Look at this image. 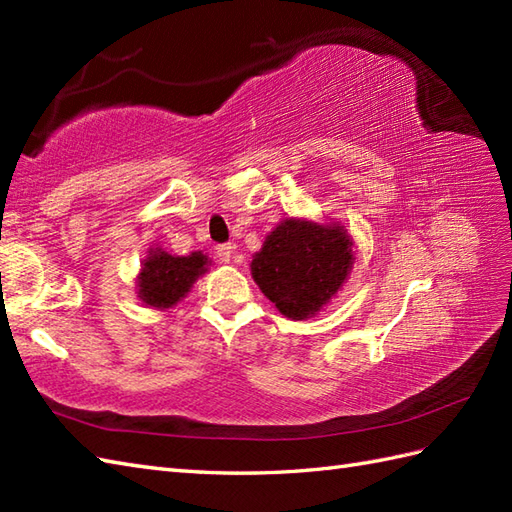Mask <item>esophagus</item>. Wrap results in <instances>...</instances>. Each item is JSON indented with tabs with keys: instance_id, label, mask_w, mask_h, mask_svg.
<instances>
[{
	"instance_id": "obj_1",
	"label": "esophagus",
	"mask_w": 512,
	"mask_h": 512,
	"mask_svg": "<svg viewBox=\"0 0 512 512\" xmlns=\"http://www.w3.org/2000/svg\"><path fill=\"white\" fill-rule=\"evenodd\" d=\"M215 253H217V257H220L222 264H228L233 259V246L231 244H217Z\"/></svg>"
}]
</instances>
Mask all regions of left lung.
<instances>
[{"label":"left lung","instance_id":"obj_1","mask_svg":"<svg viewBox=\"0 0 512 512\" xmlns=\"http://www.w3.org/2000/svg\"><path fill=\"white\" fill-rule=\"evenodd\" d=\"M354 264L343 226L286 220L250 264L255 284L288 319H308L328 303Z\"/></svg>","mask_w":512,"mask_h":512}]
</instances>
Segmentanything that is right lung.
<instances>
[{
	"label": "right lung",
	"mask_w": 512,
	"mask_h": 512,
	"mask_svg": "<svg viewBox=\"0 0 512 512\" xmlns=\"http://www.w3.org/2000/svg\"><path fill=\"white\" fill-rule=\"evenodd\" d=\"M209 259L202 253L173 257L165 250H151L138 277V295L151 308H171L187 295L193 281L204 273Z\"/></svg>",
	"instance_id": "add662e5"
}]
</instances>
